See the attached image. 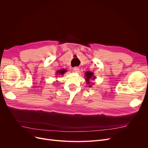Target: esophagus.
Returning <instances> with one entry per match:
<instances>
[{
    "label": "esophagus",
    "instance_id": "1",
    "mask_svg": "<svg viewBox=\"0 0 148 148\" xmlns=\"http://www.w3.org/2000/svg\"><path fill=\"white\" fill-rule=\"evenodd\" d=\"M79 70V69L78 66H75L73 68V71H75V72H78Z\"/></svg>",
    "mask_w": 148,
    "mask_h": 148
}]
</instances>
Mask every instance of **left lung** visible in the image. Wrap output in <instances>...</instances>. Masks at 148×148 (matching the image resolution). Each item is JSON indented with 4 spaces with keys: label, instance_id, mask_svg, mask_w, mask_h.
Segmentation results:
<instances>
[{
    "label": "left lung",
    "instance_id": "obj_1",
    "mask_svg": "<svg viewBox=\"0 0 148 148\" xmlns=\"http://www.w3.org/2000/svg\"><path fill=\"white\" fill-rule=\"evenodd\" d=\"M85 79L86 81V84H90V80L91 79H92V80H94L95 79V77H94V75L92 72H91V71H86V73H85ZM89 87H91V85H89Z\"/></svg>",
    "mask_w": 148,
    "mask_h": 148
}]
</instances>
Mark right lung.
I'll return each instance as SVG.
<instances>
[{"label": "right lung", "instance_id": "1", "mask_svg": "<svg viewBox=\"0 0 148 148\" xmlns=\"http://www.w3.org/2000/svg\"><path fill=\"white\" fill-rule=\"evenodd\" d=\"M66 71V70L65 69H62V70H58L57 71V75H64L65 72Z\"/></svg>", "mask_w": 148, "mask_h": 148}]
</instances>
